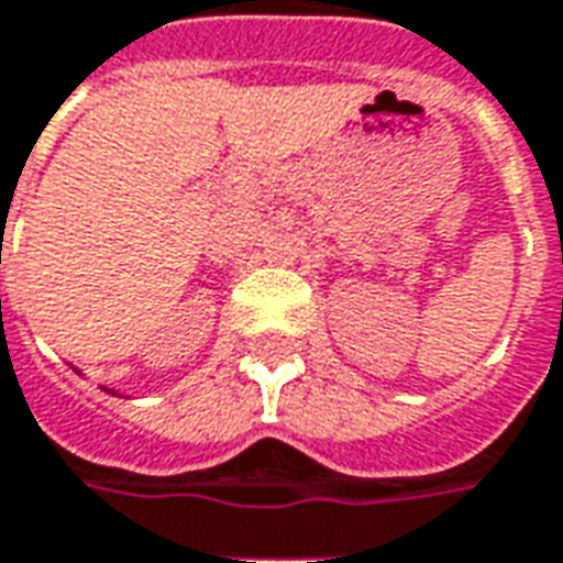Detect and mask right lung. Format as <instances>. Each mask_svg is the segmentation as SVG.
<instances>
[{
  "label": "right lung",
  "instance_id": "1",
  "mask_svg": "<svg viewBox=\"0 0 563 563\" xmlns=\"http://www.w3.org/2000/svg\"><path fill=\"white\" fill-rule=\"evenodd\" d=\"M109 393H115V390H109Z\"/></svg>",
  "mask_w": 563,
  "mask_h": 563
}]
</instances>
